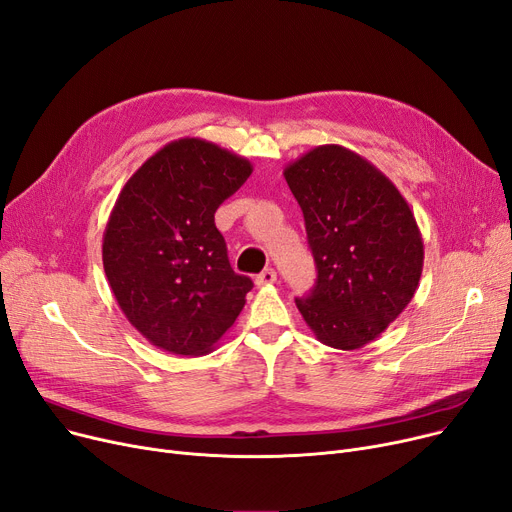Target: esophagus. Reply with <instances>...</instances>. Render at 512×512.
I'll use <instances>...</instances> for the list:
<instances>
[{
  "label": "esophagus",
  "mask_w": 512,
  "mask_h": 512,
  "mask_svg": "<svg viewBox=\"0 0 512 512\" xmlns=\"http://www.w3.org/2000/svg\"><path fill=\"white\" fill-rule=\"evenodd\" d=\"M277 281V273L273 269H264L258 277H256V285H273Z\"/></svg>",
  "instance_id": "esophagus-1"
}]
</instances>
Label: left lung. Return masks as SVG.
Wrapping results in <instances>:
<instances>
[{
  "label": "left lung",
  "instance_id": "obj_1",
  "mask_svg": "<svg viewBox=\"0 0 512 512\" xmlns=\"http://www.w3.org/2000/svg\"><path fill=\"white\" fill-rule=\"evenodd\" d=\"M298 200L316 285L296 298L321 344L358 350L408 306L423 273L415 214L377 166L342 145H319L285 166Z\"/></svg>",
  "mask_w": 512,
  "mask_h": 512
}]
</instances>
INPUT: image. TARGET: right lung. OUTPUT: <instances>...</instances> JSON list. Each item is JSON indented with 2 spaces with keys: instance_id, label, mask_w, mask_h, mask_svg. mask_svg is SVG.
<instances>
[{
  "instance_id": "obj_1",
  "label": "right lung",
  "mask_w": 512,
  "mask_h": 512,
  "mask_svg": "<svg viewBox=\"0 0 512 512\" xmlns=\"http://www.w3.org/2000/svg\"><path fill=\"white\" fill-rule=\"evenodd\" d=\"M250 175V160L183 137L120 191L104 231V271L120 310L152 346L208 354L246 304L254 283L231 269L214 212Z\"/></svg>"
}]
</instances>
